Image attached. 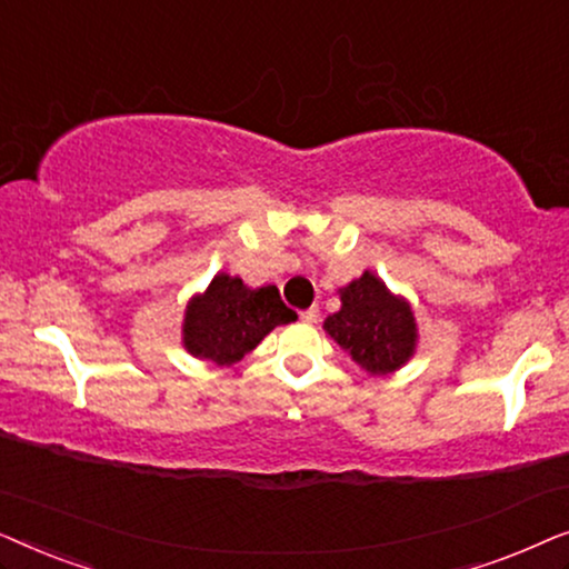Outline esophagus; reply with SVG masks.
Instances as JSON below:
<instances>
[{"mask_svg": "<svg viewBox=\"0 0 569 569\" xmlns=\"http://www.w3.org/2000/svg\"><path fill=\"white\" fill-rule=\"evenodd\" d=\"M300 321H302V323H316V321H318V308H308V310H302V313H300Z\"/></svg>", "mask_w": 569, "mask_h": 569, "instance_id": "esophagus-1", "label": "esophagus"}]
</instances>
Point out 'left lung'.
Masks as SVG:
<instances>
[{
  "mask_svg": "<svg viewBox=\"0 0 569 569\" xmlns=\"http://www.w3.org/2000/svg\"><path fill=\"white\" fill-rule=\"evenodd\" d=\"M323 329L370 376H386L401 368L417 341L409 302L393 298L370 271L341 290V310L326 318Z\"/></svg>",
  "mask_w": 569,
  "mask_h": 569,
  "instance_id": "1",
  "label": "left lung"
}]
</instances>
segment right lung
Wrapping results in <instances>:
<instances>
[{
	"mask_svg": "<svg viewBox=\"0 0 569 569\" xmlns=\"http://www.w3.org/2000/svg\"><path fill=\"white\" fill-rule=\"evenodd\" d=\"M274 284L248 290L238 277L217 274L209 290L191 300L183 323V347L193 357L232 365L251 352L274 326L295 321Z\"/></svg>",
	"mask_w": 569,
	"mask_h": 569,
	"instance_id": "right-lung-1",
	"label": "right lung"
}]
</instances>
